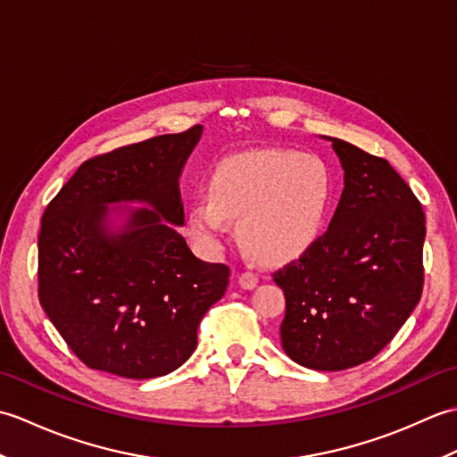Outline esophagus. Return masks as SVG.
Listing matches in <instances>:
<instances>
[{"instance_id": "obj_1", "label": "esophagus", "mask_w": 457, "mask_h": 457, "mask_svg": "<svg viewBox=\"0 0 457 457\" xmlns=\"http://www.w3.org/2000/svg\"><path fill=\"white\" fill-rule=\"evenodd\" d=\"M257 283H259V277L255 273H251V270H245V273L239 275V285L247 290L255 288Z\"/></svg>"}]
</instances>
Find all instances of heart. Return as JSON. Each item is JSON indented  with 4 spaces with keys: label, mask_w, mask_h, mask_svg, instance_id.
I'll use <instances>...</instances> for the list:
<instances>
[{
    "label": "heart",
    "mask_w": 457,
    "mask_h": 457,
    "mask_svg": "<svg viewBox=\"0 0 457 457\" xmlns=\"http://www.w3.org/2000/svg\"><path fill=\"white\" fill-rule=\"evenodd\" d=\"M334 198V177L314 153L251 151L226 159L210 179V196L192 202L190 234L204 247L221 245L228 220L244 245L265 261H288L322 236Z\"/></svg>",
    "instance_id": "heart-1"
}]
</instances>
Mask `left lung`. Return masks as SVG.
Instances as JSON below:
<instances>
[{"label":"left lung","mask_w":457,"mask_h":457,"mask_svg":"<svg viewBox=\"0 0 457 457\" xmlns=\"http://www.w3.org/2000/svg\"><path fill=\"white\" fill-rule=\"evenodd\" d=\"M344 192L329 228L273 273L287 300L280 342L298 365L344 371L373 359L419 304L422 204L389 162L332 139Z\"/></svg>","instance_id":"left-lung-1"}]
</instances>
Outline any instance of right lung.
Listing matches in <instances>:
<instances>
[{
    "mask_svg": "<svg viewBox=\"0 0 457 457\" xmlns=\"http://www.w3.org/2000/svg\"><path fill=\"white\" fill-rule=\"evenodd\" d=\"M200 135L202 125H192L96 154L48 202L38 300L90 369L128 378L174 371L196 349L200 320L226 293L229 267L198 259L171 226H184L179 177ZM113 201L154 210L134 211L112 235L104 218Z\"/></svg>",
    "mask_w": 457,
    "mask_h": 457,
    "instance_id": "right-lung-1",
    "label": "right lung"
}]
</instances>
